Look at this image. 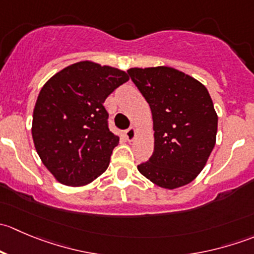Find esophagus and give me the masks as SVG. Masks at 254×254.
Here are the masks:
<instances>
[{"instance_id":"obj_1","label":"esophagus","mask_w":254,"mask_h":254,"mask_svg":"<svg viewBox=\"0 0 254 254\" xmlns=\"http://www.w3.org/2000/svg\"><path fill=\"white\" fill-rule=\"evenodd\" d=\"M125 136H127V141H132V140L135 139V136H136V129H135L134 127H129V129L125 131Z\"/></svg>"}]
</instances>
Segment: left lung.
Returning <instances> with one entry per match:
<instances>
[{
  "label": "left lung",
  "mask_w": 254,
  "mask_h": 254,
  "mask_svg": "<svg viewBox=\"0 0 254 254\" xmlns=\"http://www.w3.org/2000/svg\"><path fill=\"white\" fill-rule=\"evenodd\" d=\"M152 113L155 147L137 170L161 188L190 183L216 142L217 114L206 87L167 66L127 70Z\"/></svg>",
  "instance_id": "1"
}]
</instances>
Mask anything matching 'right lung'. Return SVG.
Instances as JSON below:
<instances>
[{"instance_id":"obj_1","label":"right lung","mask_w":254,"mask_h":254,"mask_svg":"<svg viewBox=\"0 0 254 254\" xmlns=\"http://www.w3.org/2000/svg\"><path fill=\"white\" fill-rule=\"evenodd\" d=\"M127 79L119 68L79 61L43 86L33 112L32 136L56 181L81 187L106 172L119 136L109 130L103 103Z\"/></svg>"}]
</instances>
